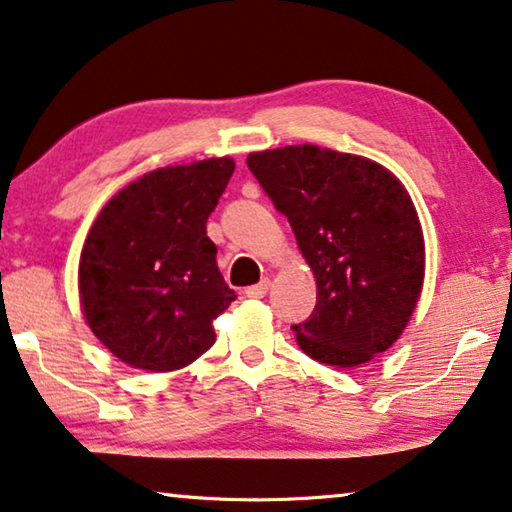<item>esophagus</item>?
Listing matches in <instances>:
<instances>
[{"label": "esophagus", "mask_w": 512, "mask_h": 512, "mask_svg": "<svg viewBox=\"0 0 512 512\" xmlns=\"http://www.w3.org/2000/svg\"><path fill=\"white\" fill-rule=\"evenodd\" d=\"M269 285H271V282L266 280V278L259 280L257 285L246 287V296H248V299H264L266 292H269Z\"/></svg>", "instance_id": "1"}]
</instances>
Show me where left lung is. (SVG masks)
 I'll use <instances>...</instances> for the list:
<instances>
[{
  "instance_id": "obj_1",
  "label": "left lung",
  "mask_w": 512,
  "mask_h": 512,
  "mask_svg": "<svg viewBox=\"0 0 512 512\" xmlns=\"http://www.w3.org/2000/svg\"><path fill=\"white\" fill-rule=\"evenodd\" d=\"M246 163L315 273V310L292 326L299 347L338 368L386 352L425 276L421 223L402 183L368 158L315 144L259 151Z\"/></svg>"
}]
</instances>
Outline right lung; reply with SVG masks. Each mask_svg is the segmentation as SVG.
<instances>
[{
    "mask_svg": "<svg viewBox=\"0 0 512 512\" xmlns=\"http://www.w3.org/2000/svg\"><path fill=\"white\" fill-rule=\"evenodd\" d=\"M232 172V158L154 170L119 190L91 225L82 310L96 338L133 368H186L216 342L213 319L236 294L207 220Z\"/></svg>",
    "mask_w": 512,
    "mask_h": 512,
    "instance_id": "obj_1",
    "label": "right lung"
}]
</instances>
